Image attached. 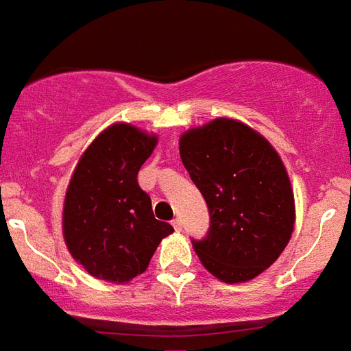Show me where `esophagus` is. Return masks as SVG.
Masks as SVG:
<instances>
[{"instance_id": "1", "label": "esophagus", "mask_w": 351, "mask_h": 351, "mask_svg": "<svg viewBox=\"0 0 351 351\" xmlns=\"http://www.w3.org/2000/svg\"><path fill=\"white\" fill-rule=\"evenodd\" d=\"M172 226L176 230H181V228H183V221H181L179 217H176V219H173V221H172Z\"/></svg>"}]
</instances>
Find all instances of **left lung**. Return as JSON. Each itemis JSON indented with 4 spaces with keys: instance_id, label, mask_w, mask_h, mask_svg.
I'll list each match as a JSON object with an SVG mask.
<instances>
[{
    "instance_id": "left-lung-1",
    "label": "left lung",
    "mask_w": 351,
    "mask_h": 351,
    "mask_svg": "<svg viewBox=\"0 0 351 351\" xmlns=\"http://www.w3.org/2000/svg\"><path fill=\"white\" fill-rule=\"evenodd\" d=\"M183 166L209 209L193 239L202 265L222 282H247L288 245L295 222L290 178L273 145L245 123L219 117L179 138Z\"/></svg>"
}]
</instances>
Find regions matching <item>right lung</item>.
I'll use <instances>...</instances> for the list:
<instances>
[{"mask_svg":"<svg viewBox=\"0 0 351 351\" xmlns=\"http://www.w3.org/2000/svg\"><path fill=\"white\" fill-rule=\"evenodd\" d=\"M157 136L129 123L104 129L84 151L63 202L69 252L95 278L129 282L142 275L162 237L173 228L157 221L138 170Z\"/></svg>","mask_w":351,"mask_h":351,"instance_id":"obj_1","label":"right lung"}]
</instances>
